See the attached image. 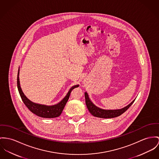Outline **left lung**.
Returning <instances> with one entry per match:
<instances>
[{"mask_svg":"<svg viewBox=\"0 0 159 159\" xmlns=\"http://www.w3.org/2000/svg\"><path fill=\"white\" fill-rule=\"evenodd\" d=\"M85 98L86 107L89 110V112L94 117L103 119H110L118 117L122 114L126 110H128L131 105L134 103L135 98L133 100L129 105L125 107L124 108L118 110H104L100 108H98L90 100L89 96L86 92H85Z\"/></svg>","mask_w":159,"mask_h":159,"instance_id":"obj_1","label":"left lung"}]
</instances>
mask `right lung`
Here are the masks:
<instances>
[{
    "instance_id": "right-lung-1",
    "label": "right lung",
    "mask_w": 159,
    "mask_h": 159,
    "mask_svg": "<svg viewBox=\"0 0 159 159\" xmlns=\"http://www.w3.org/2000/svg\"><path fill=\"white\" fill-rule=\"evenodd\" d=\"M19 71L20 70L19 68L18 74H17V88L20 96L22 98V101L24 102L26 107L30 110L33 113L37 115V116L43 117V118H55L59 117L61 114V112L63 110L68 98H70L71 92L74 88L79 86V85H75L73 86L70 90L68 91V93L65 96V97L61 100L60 102L56 105H45L39 104L36 103H34L29 100L26 97L24 93H23L22 88L20 87V80H19Z\"/></svg>"
}]
</instances>
